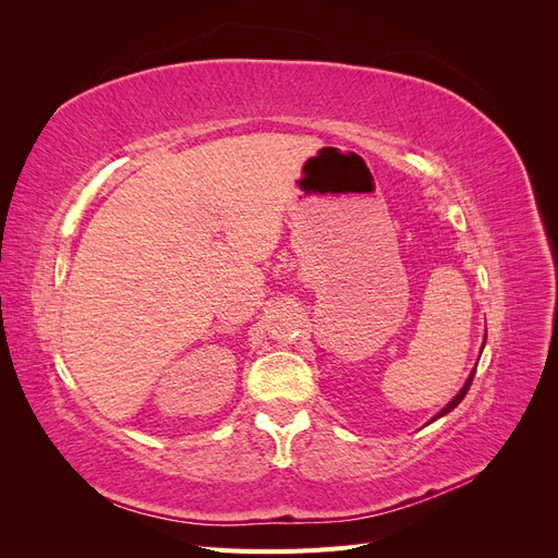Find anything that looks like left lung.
I'll use <instances>...</instances> for the list:
<instances>
[{"instance_id":"8db88e82","label":"left lung","mask_w":558,"mask_h":558,"mask_svg":"<svg viewBox=\"0 0 558 558\" xmlns=\"http://www.w3.org/2000/svg\"><path fill=\"white\" fill-rule=\"evenodd\" d=\"M484 340H486V337H484ZM475 373H477V367L475 369H472V373H470V377H468V381L463 384V388H461V391L459 393H456V398L447 404V408L445 410H440V412H437L430 421H437V418H440V416H445V414H449L453 408H456V404H459L463 398H465V393H468V388H470V384H472V377H475Z\"/></svg>"}]
</instances>
